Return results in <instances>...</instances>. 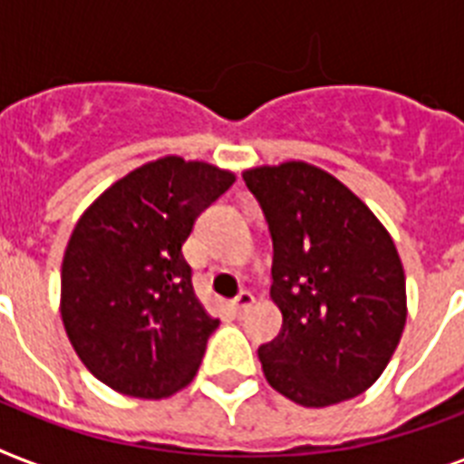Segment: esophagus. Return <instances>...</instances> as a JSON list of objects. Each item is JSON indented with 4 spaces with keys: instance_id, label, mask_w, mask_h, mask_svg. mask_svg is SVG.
I'll return each instance as SVG.
<instances>
[{
    "instance_id": "1",
    "label": "esophagus",
    "mask_w": 464,
    "mask_h": 464,
    "mask_svg": "<svg viewBox=\"0 0 464 464\" xmlns=\"http://www.w3.org/2000/svg\"><path fill=\"white\" fill-rule=\"evenodd\" d=\"M253 301H255V298H253V294H250V291H240L238 296L231 301L233 313H236V315H243V313H246V310L253 305Z\"/></svg>"
}]
</instances>
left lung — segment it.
I'll list each match as a JSON object with an SVG mask.
<instances>
[{
  "mask_svg": "<svg viewBox=\"0 0 464 464\" xmlns=\"http://www.w3.org/2000/svg\"><path fill=\"white\" fill-rule=\"evenodd\" d=\"M267 221L282 332L257 349L265 378L304 407L352 400L388 366L407 320L404 272L373 211L320 168L243 173Z\"/></svg>",
  "mask_w": 464,
  "mask_h": 464,
  "instance_id": "obj_1",
  "label": "left lung"
}]
</instances>
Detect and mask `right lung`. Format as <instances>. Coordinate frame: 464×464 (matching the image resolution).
I'll list each match as a JSON object with an SVG mask.
<instances>
[{"instance_id":"add662e5","label":"right lung","mask_w":464,"mask_h":464,"mask_svg":"<svg viewBox=\"0 0 464 464\" xmlns=\"http://www.w3.org/2000/svg\"><path fill=\"white\" fill-rule=\"evenodd\" d=\"M233 182L228 170L166 156L83 211L62 260V323L98 381L159 400L195 378L218 320L197 301L182 246Z\"/></svg>"}]
</instances>
